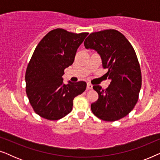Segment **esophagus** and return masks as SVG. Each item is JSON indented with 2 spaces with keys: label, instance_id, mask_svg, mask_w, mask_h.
I'll list each match as a JSON object with an SVG mask.
<instances>
[{
  "label": "esophagus",
  "instance_id": "obj_1",
  "mask_svg": "<svg viewBox=\"0 0 160 160\" xmlns=\"http://www.w3.org/2000/svg\"><path fill=\"white\" fill-rule=\"evenodd\" d=\"M87 90H89V89H92V85L90 83H87Z\"/></svg>",
  "mask_w": 160,
  "mask_h": 160
}]
</instances>
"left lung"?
Wrapping results in <instances>:
<instances>
[{
    "mask_svg": "<svg viewBox=\"0 0 160 160\" xmlns=\"http://www.w3.org/2000/svg\"><path fill=\"white\" fill-rule=\"evenodd\" d=\"M86 49H93L101 57L105 74L111 80L106 89L93 86L98 94L91 104L96 117L106 122H114L126 117L134 108L142 84L140 64L134 48L125 36L117 30L92 32L84 42Z\"/></svg>",
    "mask_w": 160,
    "mask_h": 160,
    "instance_id": "8db88e82",
    "label": "left lung"
}]
</instances>
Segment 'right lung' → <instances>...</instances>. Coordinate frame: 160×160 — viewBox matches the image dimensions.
<instances>
[{"label": "right lung", "mask_w": 160, "mask_h": 160, "mask_svg": "<svg viewBox=\"0 0 160 160\" xmlns=\"http://www.w3.org/2000/svg\"><path fill=\"white\" fill-rule=\"evenodd\" d=\"M87 35L57 28L48 32L35 49L26 70L25 90L32 109L41 117L58 120L65 117L72 111L74 98L86 89L83 81L63 84L62 76L73 64Z\"/></svg>", "instance_id": "obj_1"}]
</instances>
